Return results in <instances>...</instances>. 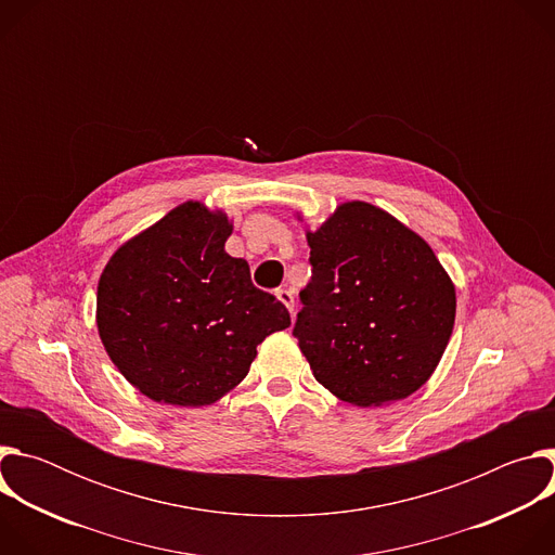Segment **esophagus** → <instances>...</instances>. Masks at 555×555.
I'll list each match as a JSON object with an SVG mask.
<instances>
[{
	"mask_svg": "<svg viewBox=\"0 0 555 555\" xmlns=\"http://www.w3.org/2000/svg\"><path fill=\"white\" fill-rule=\"evenodd\" d=\"M276 296L289 309V313H294V294L287 287H281V289H276Z\"/></svg>",
	"mask_w": 555,
	"mask_h": 555,
	"instance_id": "34e87169",
	"label": "esophagus"
}]
</instances>
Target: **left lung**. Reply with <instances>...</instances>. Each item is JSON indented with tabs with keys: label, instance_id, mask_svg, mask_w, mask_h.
<instances>
[{
	"label": "left lung",
	"instance_id": "left-lung-1",
	"mask_svg": "<svg viewBox=\"0 0 555 555\" xmlns=\"http://www.w3.org/2000/svg\"><path fill=\"white\" fill-rule=\"evenodd\" d=\"M307 244L311 279L292 334L313 377L356 406L409 398L454 327V285L435 253L364 202L343 204Z\"/></svg>",
	"mask_w": 555,
	"mask_h": 555
}]
</instances>
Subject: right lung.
Segmentation results:
<instances>
[{"label": "right lung", "mask_w": 555, "mask_h": 555, "mask_svg": "<svg viewBox=\"0 0 555 555\" xmlns=\"http://www.w3.org/2000/svg\"><path fill=\"white\" fill-rule=\"evenodd\" d=\"M228 219L186 202L127 242L99 281L96 323L118 371L153 402L204 406L240 384L266 336L289 327L276 296L223 250Z\"/></svg>", "instance_id": "obj_1"}]
</instances>
